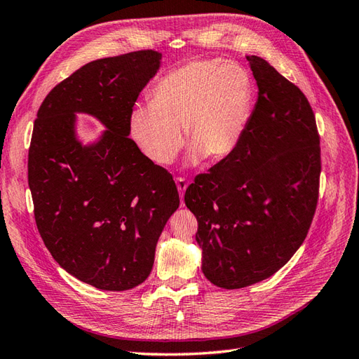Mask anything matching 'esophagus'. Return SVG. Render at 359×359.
Wrapping results in <instances>:
<instances>
[{
    "mask_svg": "<svg viewBox=\"0 0 359 359\" xmlns=\"http://www.w3.org/2000/svg\"><path fill=\"white\" fill-rule=\"evenodd\" d=\"M176 185H177V189H179L180 198H183V194H185L187 187H188L187 179H185V177H177V179H176Z\"/></svg>",
    "mask_w": 359,
    "mask_h": 359,
    "instance_id": "esophagus-1",
    "label": "esophagus"
}]
</instances>
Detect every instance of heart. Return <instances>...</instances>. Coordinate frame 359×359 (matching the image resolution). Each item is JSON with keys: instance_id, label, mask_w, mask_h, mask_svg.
Instances as JSON below:
<instances>
[{"instance_id": "1", "label": "heart", "mask_w": 359, "mask_h": 359, "mask_svg": "<svg viewBox=\"0 0 359 359\" xmlns=\"http://www.w3.org/2000/svg\"><path fill=\"white\" fill-rule=\"evenodd\" d=\"M149 103L128 115V133L147 159L171 165L183 147L185 128L191 163L206 156L223 161L238 149L249 124L253 80L236 63L194 60L156 81Z\"/></svg>"}]
</instances>
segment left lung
Masks as SVG:
<instances>
[{"label":"left lung","instance_id":"left-lung-1","mask_svg":"<svg viewBox=\"0 0 359 359\" xmlns=\"http://www.w3.org/2000/svg\"><path fill=\"white\" fill-rule=\"evenodd\" d=\"M258 101L238 149L185 192L201 270L219 288H244L287 264L318 201L320 136L305 94L267 60L247 56Z\"/></svg>","mask_w":359,"mask_h":359}]
</instances>
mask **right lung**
I'll use <instances>...</instances> for the list:
<instances>
[{
	"mask_svg": "<svg viewBox=\"0 0 359 359\" xmlns=\"http://www.w3.org/2000/svg\"><path fill=\"white\" fill-rule=\"evenodd\" d=\"M161 59L141 50L89 62L51 89L34 121L36 226L54 261L98 290H130L149 278L156 244L180 203L171 174L128 137V115ZM76 113L107 127L97 143L76 140Z\"/></svg>",
	"mask_w": 359,
	"mask_h": 359,
	"instance_id": "1",
	"label": "right lung"
}]
</instances>
